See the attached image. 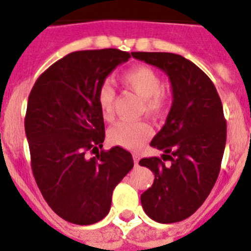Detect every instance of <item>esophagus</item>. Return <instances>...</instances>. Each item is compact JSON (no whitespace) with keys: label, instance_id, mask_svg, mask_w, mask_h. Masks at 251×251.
I'll return each instance as SVG.
<instances>
[{"label":"esophagus","instance_id":"1","mask_svg":"<svg viewBox=\"0 0 251 251\" xmlns=\"http://www.w3.org/2000/svg\"><path fill=\"white\" fill-rule=\"evenodd\" d=\"M133 161H134V164L138 165V161H140V156H138L137 154H133Z\"/></svg>","mask_w":251,"mask_h":251}]
</instances>
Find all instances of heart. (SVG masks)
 <instances>
[{"mask_svg": "<svg viewBox=\"0 0 251 251\" xmlns=\"http://www.w3.org/2000/svg\"><path fill=\"white\" fill-rule=\"evenodd\" d=\"M122 80L130 90L144 100L145 110L150 115H160L167 107V96L161 91L159 74L149 66H133L124 72ZM115 101V90L109 82H103L97 91V103L105 119H111ZM152 134V128L148 122L122 121L109 130V140L114 145L124 149H138Z\"/></svg>", "mask_w": 251, "mask_h": 251, "instance_id": "heart-1", "label": "heart"}]
</instances>
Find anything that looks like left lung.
Listing matches in <instances>:
<instances>
[{
    "instance_id": "1",
    "label": "left lung",
    "mask_w": 251,
    "mask_h": 251,
    "mask_svg": "<svg viewBox=\"0 0 251 251\" xmlns=\"http://www.w3.org/2000/svg\"><path fill=\"white\" fill-rule=\"evenodd\" d=\"M134 59L163 70L172 86V106L151 146L160 158L141 159L154 183L141 195L145 213L175 223L198 210L212 191L225 152L227 126L214 84L199 66L171 52H133ZM163 160H169L165 166Z\"/></svg>"
}]
</instances>
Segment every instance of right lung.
I'll return each instance as SVG.
<instances>
[{"label": "right lung", "instance_id": "add662e5", "mask_svg": "<svg viewBox=\"0 0 251 251\" xmlns=\"http://www.w3.org/2000/svg\"><path fill=\"white\" fill-rule=\"evenodd\" d=\"M133 52L117 49L76 51L39 75L28 99L25 134L33 176L56 214L74 225L100 222L115 186L133 168L127 150L101 151L103 117L97 91ZM87 151L98 152L88 159Z\"/></svg>", "mask_w": 251, "mask_h": 251}]
</instances>
